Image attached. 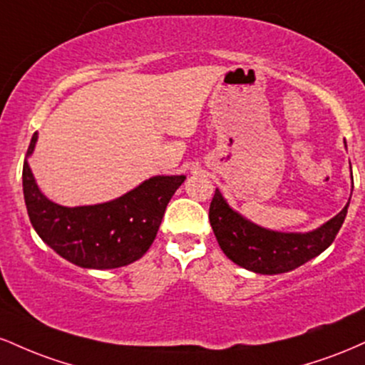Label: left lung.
Segmentation results:
<instances>
[{"label":"left lung","mask_w":365,"mask_h":365,"mask_svg":"<svg viewBox=\"0 0 365 365\" xmlns=\"http://www.w3.org/2000/svg\"><path fill=\"white\" fill-rule=\"evenodd\" d=\"M349 204L314 232L279 233L247 221L226 204L216 188L209 206V221L226 257L254 273L279 274L302 266L333 244Z\"/></svg>","instance_id":"8db88e82"}]
</instances>
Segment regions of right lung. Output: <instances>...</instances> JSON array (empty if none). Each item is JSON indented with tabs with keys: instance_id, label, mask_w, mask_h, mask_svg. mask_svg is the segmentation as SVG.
Instances as JSON below:
<instances>
[{
	"instance_id": "obj_1",
	"label": "right lung",
	"mask_w": 365,
	"mask_h": 365,
	"mask_svg": "<svg viewBox=\"0 0 365 365\" xmlns=\"http://www.w3.org/2000/svg\"><path fill=\"white\" fill-rule=\"evenodd\" d=\"M37 140L32 137L27 156ZM29 217L43 240L66 261L89 269H113L149 250L171 195L185 177H153L128 194L98 206L63 207L41 194L29 163L22 171Z\"/></svg>"
}]
</instances>
